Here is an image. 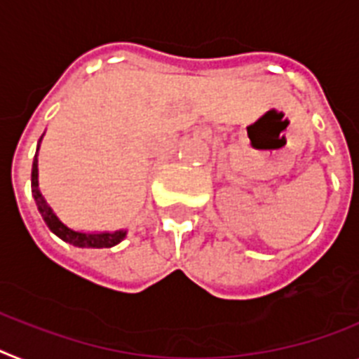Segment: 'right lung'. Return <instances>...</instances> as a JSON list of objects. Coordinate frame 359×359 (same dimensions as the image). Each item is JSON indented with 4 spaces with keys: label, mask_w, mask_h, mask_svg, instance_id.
I'll return each mask as SVG.
<instances>
[{
    "label": "right lung",
    "mask_w": 359,
    "mask_h": 359,
    "mask_svg": "<svg viewBox=\"0 0 359 359\" xmlns=\"http://www.w3.org/2000/svg\"><path fill=\"white\" fill-rule=\"evenodd\" d=\"M40 147V146H38ZM31 189L32 197L36 201V206L40 210L41 217H43L45 224L49 226V230L54 236H58L60 239L69 243L78 248H111V246L118 245L123 237L128 236L126 230L116 231H100V233H86V231H76L69 228L67 224H63L58 219V215L53 212V208L45 201V197L40 191V184H38V151H36L34 162H32V175H31Z\"/></svg>",
    "instance_id": "obj_1"
}]
</instances>
